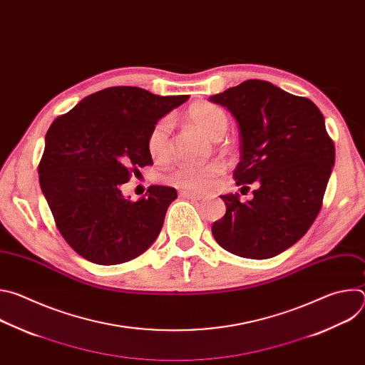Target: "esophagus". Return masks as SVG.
<instances>
[{
	"label": "esophagus",
	"instance_id": "34e87169",
	"mask_svg": "<svg viewBox=\"0 0 365 365\" xmlns=\"http://www.w3.org/2000/svg\"><path fill=\"white\" fill-rule=\"evenodd\" d=\"M179 196L183 197V199H192V200H202V199H205L202 195H197V193L189 192V190H180Z\"/></svg>",
	"mask_w": 365,
	"mask_h": 365
}]
</instances>
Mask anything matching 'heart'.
Segmentation results:
<instances>
[{
	"instance_id": "1",
	"label": "heart",
	"mask_w": 365,
	"mask_h": 365,
	"mask_svg": "<svg viewBox=\"0 0 365 365\" xmlns=\"http://www.w3.org/2000/svg\"><path fill=\"white\" fill-rule=\"evenodd\" d=\"M187 120L210 138L218 140L228 128V115L218 106L207 101H199L189 107ZM175 121L166 115L155 123L147 135V150L153 160L168 162L172 155V133ZM222 162H211L200 166L179 165L165 175V180L183 190L206 192L212 189L218 179L225 173Z\"/></svg>"
}]
</instances>
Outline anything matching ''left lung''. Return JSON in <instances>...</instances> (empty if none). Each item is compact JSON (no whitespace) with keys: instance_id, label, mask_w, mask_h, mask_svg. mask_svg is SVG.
Segmentation results:
<instances>
[{"instance_id":"obj_1","label":"left lung","mask_w":365,"mask_h":365,"mask_svg":"<svg viewBox=\"0 0 365 365\" xmlns=\"http://www.w3.org/2000/svg\"><path fill=\"white\" fill-rule=\"evenodd\" d=\"M228 108L240 130L238 186L254 197L222 195L227 212L212 225L227 251L272 258L297 242L317 220L335 162V145L314 102L267 81L248 79L210 98Z\"/></svg>"}]
</instances>
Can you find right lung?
<instances>
[{
    "label": "right lung",
    "instance_id": "right-lung-1",
    "mask_svg": "<svg viewBox=\"0 0 365 365\" xmlns=\"http://www.w3.org/2000/svg\"><path fill=\"white\" fill-rule=\"evenodd\" d=\"M187 95L113 86L51 123L38 163L41 192L65 241L88 262L113 266L143 254L160 234L176 189L150 186L133 202L121 186L153 165L151 127Z\"/></svg>",
    "mask_w": 365,
    "mask_h": 365
}]
</instances>
